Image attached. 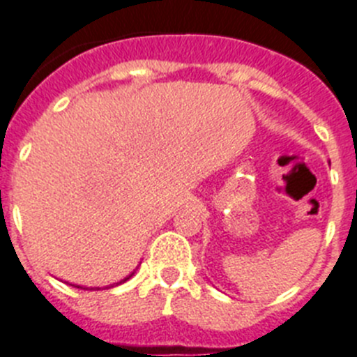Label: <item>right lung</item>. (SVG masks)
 I'll return each instance as SVG.
<instances>
[{"label":"right lung","mask_w":357,"mask_h":357,"mask_svg":"<svg viewBox=\"0 0 357 357\" xmlns=\"http://www.w3.org/2000/svg\"><path fill=\"white\" fill-rule=\"evenodd\" d=\"M133 274H135V272H131V274H130V275H128V278H124V279H123V281H119V282H115V284H112V287H117V284H121V282L128 281V279H130V278H131V275H133ZM112 287H110V288H112ZM76 288H82V287H76Z\"/></svg>","instance_id":"1"}]
</instances>
